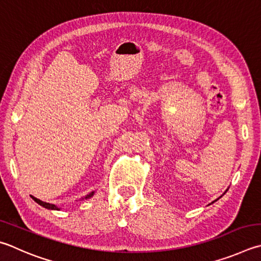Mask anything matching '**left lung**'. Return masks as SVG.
<instances>
[{"mask_svg": "<svg viewBox=\"0 0 261 261\" xmlns=\"http://www.w3.org/2000/svg\"><path fill=\"white\" fill-rule=\"evenodd\" d=\"M225 193H226V192H225ZM225 193H224V194H225ZM224 194H222V195H224ZM222 195H221V196H222ZM221 196H220V197H221ZM220 197H219V198H220ZM216 201H217V200H216ZM216 201H213V202H212V203H215V202H216Z\"/></svg>", "mask_w": 261, "mask_h": 261, "instance_id": "left-lung-1", "label": "left lung"}]
</instances>
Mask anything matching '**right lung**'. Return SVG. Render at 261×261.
Listing matches in <instances>:
<instances>
[{"mask_svg":"<svg viewBox=\"0 0 261 261\" xmlns=\"http://www.w3.org/2000/svg\"><path fill=\"white\" fill-rule=\"evenodd\" d=\"M93 194H94V192H91L89 194V195H87L85 196L83 200H88V198H91L92 196H93ZM32 198L33 200H34L37 204H40L41 206H43V207H45V209H48V210H60V207H58L57 205H55V204H50V203H46V202H43V201H41V200H39V198H36V197H34V196H32Z\"/></svg>","mask_w":261,"mask_h":261,"instance_id":"right-lung-1","label":"right lung"}]
</instances>
